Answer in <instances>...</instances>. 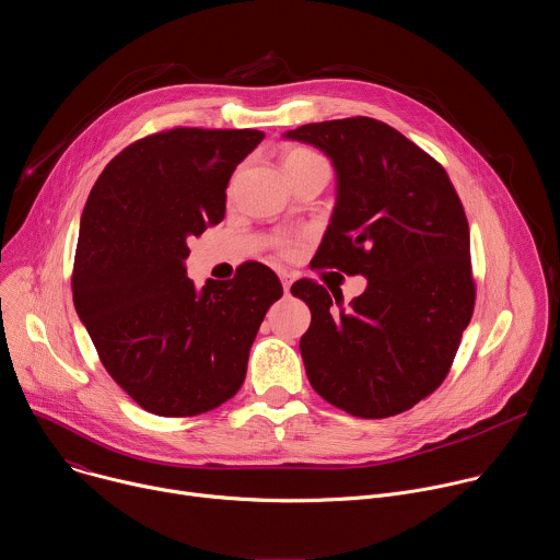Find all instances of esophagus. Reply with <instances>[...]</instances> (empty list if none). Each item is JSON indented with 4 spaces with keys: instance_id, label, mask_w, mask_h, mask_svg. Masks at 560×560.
<instances>
[{
    "instance_id": "esophagus-1",
    "label": "esophagus",
    "mask_w": 560,
    "mask_h": 560,
    "mask_svg": "<svg viewBox=\"0 0 560 560\" xmlns=\"http://www.w3.org/2000/svg\"><path fill=\"white\" fill-rule=\"evenodd\" d=\"M281 283H283V292H285V294H290V285H292V277H290V275H288V272H283V275H281Z\"/></svg>"
}]
</instances>
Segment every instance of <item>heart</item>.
Masks as SVG:
<instances>
[{
  "label": "heart",
  "instance_id": "obj_1",
  "mask_svg": "<svg viewBox=\"0 0 560 560\" xmlns=\"http://www.w3.org/2000/svg\"><path fill=\"white\" fill-rule=\"evenodd\" d=\"M307 159H318V154H314L312 150H305V148H292L283 156V166L307 162ZM277 250H279L281 257L290 259V257H294L301 250V242H299V238H281V242L277 244Z\"/></svg>",
  "mask_w": 560,
  "mask_h": 560
}]
</instances>
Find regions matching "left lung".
Listing matches in <instances>:
<instances>
[{"mask_svg": "<svg viewBox=\"0 0 560 560\" xmlns=\"http://www.w3.org/2000/svg\"><path fill=\"white\" fill-rule=\"evenodd\" d=\"M285 137L322 148L337 168L316 268L368 277L346 307L312 279L292 285L312 312L299 346L310 385L359 419L401 415L445 381L474 312L463 203L436 159L378 119L305 124Z\"/></svg>", "mask_w": 560, "mask_h": 560, "instance_id": "left-lung-1", "label": "left lung"}]
</instances>
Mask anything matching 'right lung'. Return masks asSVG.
Listing matches in <instances>:
<instances>
[{
    "mask_svg": "<svg viewBox=\"0 0 560 560\" xmlns=\"http://www.w3.org/2000/svg\"><path fill=\"white\" fill-rule=\"evenodd\" d=\"M264 132L168 128L137 139L93 186L72 266V301L106 372L156 417H197L232 398L268 307L283 294L264 264L201 290L188 238L225 214L236 164Z\"/></svg>",
    "mask_w": 560,
    "mask_h": 560,
    "instance_id": "obj_1",
    "label": "right lung"
}]
</instances>
